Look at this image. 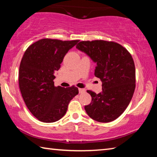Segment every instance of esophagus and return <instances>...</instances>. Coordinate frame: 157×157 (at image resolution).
<instances>
[{
	"label": "esophagus",
	"instance_id": "esophagus-1",
	"mask_svg": "<svg viewBox=\"0 0 157 157\" xmlns=\"http://www.w3.org/2000/svg\"><path fill=\"white\" fill-rule=\"evenodd\" d=\"M78 90H79V94H82V93H84L85 92V89H78Z\"/></svg>",
	"mask_w": 157,
	"mask_h": 157
}]
</instances>
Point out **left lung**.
<instances>
[{"instance_id":"obj_1","label":"left lung","mask_w":157,"mask_h":157,"mask_svg":"<svg viewBox=\"0 0 157 157\" xmlns=\"http://www.w3.org/2000/svg\"><path fill=\"white\" fill-rule=\"evenodd\" d=\"M76 48L96 63L95 76L102 81V91L96 94L87 91L91 102L84 107L87 114L100 123L118 118L129 105L135 90L136 71L130 53L113 41H80Z\"/></svg>"}]
</instances>
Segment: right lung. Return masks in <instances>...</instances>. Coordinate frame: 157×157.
Here are the masks:
<instances>
[{"mask_svg":"<svg viewBox=\"0 0 157 157\" xmlns=\"http://www.w3.org/2000/svg\"><path fill=\"white\" fill-rule=\"evenodd\" d=\"M78 40L43 39L28 48L21 59L18 84L26 106L44 123H54L65 115L70 101L78 94L75 86H55V73Z\"/></svg>","mask_w":157,"mask_h":157,"instance_id":"obj_1","label":"right lung"}]
</instances>
